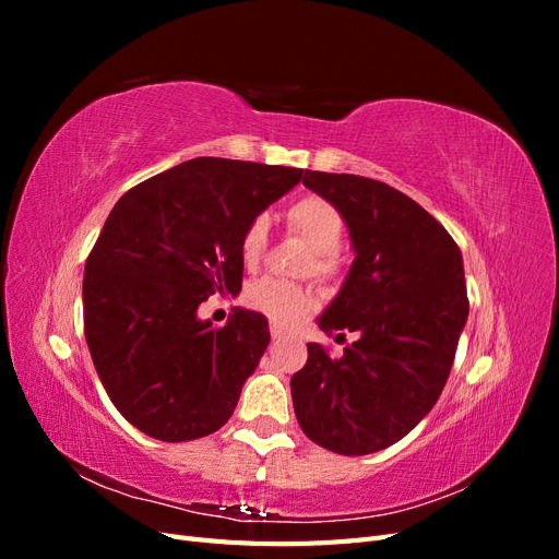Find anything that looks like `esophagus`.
Returning <instances> with one entry per match:
<instances>
[{
  "label": "esophagus",
  "instance_id": "34e87169",
  "mask_svg": "<svg viewBox=\"0 0 559 559\" xmlns=\"http://www.w3.org/2000/svg\"><path fill=\"white\" fill-rule=\"evenodd\" d=\"M270 337H273V341H282L284 333L277 326H270Z\"/></svg>",
  "mask_w": 559,
  "mask_h": 559
}]
</instances>
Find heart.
Masks as SVG:
<instances>
[{"instance_id": "obj_1", "label": "heart", "mask_w": 559, "mask_h": 559, "mask_svg": "<svg viewBox=\"0 0 559 559\" xmlns=\"http://www.w3.org/2000/svg\"><path fill=\"white\" fill-rule=\"evenodd\" d=\"M284 224L289 233L310 247V257L302 261L300 273H310L321 282L341 275V253L337 247L345 235V216L331 200L321 195H300L284 210ZM267 247V218L253 216L240 235V257L245 265H257ZM245 306L261 312L277 329H292L314 308L310 286L289 280L263 277L245 292Z\"/></svg>"}]
</instances>
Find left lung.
I'll return each mask as SVG.
<instances>
[{
    "label": "left lung",
    "instance_id": "obj_1",
    "mask_svg": "<svg viewBox=\"0 0 559 559\" xmlns=\"http://www.w3.org/2000/svg\"><path fill=\"white\" fill-rule=\"evenodd\" d=\"M302 183L343 212L357 251L319 329L359 341L341 359L308 345V364L292 378L294 411L317 445L370 454L413 431L443 392L468 317L462 251L382 181L306 170Z\"/></svg>",
    "mask_w": 559,
    "mask_h": 559
}]
</instances>
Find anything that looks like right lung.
Instances as JSON below:
<instances>
[{
	"instance_id": "right-lung-1",
	"label": "right lung",
	"mask_w": 559,
	"mask_h": 559,
	"mask_svg": "<svg viewBox=\"0 0 559 559\" xmlns=\"http://www.w3.org/2000/svg\"><path fill=\"white\" fill-rule=\"evenodd\" d=\"M302 179L298 167L193 158L116 202L83 273V333L132 427L165 443L222 429L270 343L261 312L198 319L242 286L240 235Z\"/></svg>"
}]
</instances>
